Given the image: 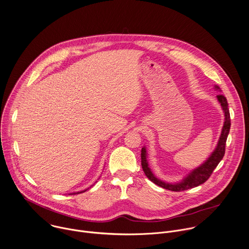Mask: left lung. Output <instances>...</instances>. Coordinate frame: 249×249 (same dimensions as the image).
<instances>
[{"mask_svg": "<svg viewBox=\"0 0 249 249\" xmlns=\"http://www.w3.org/2000/svg\"><path fill=\"white\" fill-rule=\"evenodd\" d=\"M216 97L223 107V110L225 113V122H224V126L222 129V133H221L218 144H217L214 152L211 155V157L207 160V162H205L198 169L194 170L185 179H183V181H181L179 183H176V184L165 183V182L159 180L158 178H156L153 176V174L151 173L150 169L148 168V164H147V160H146V151H145V148L143 147V148H142V153H141L142 168L145 176L148 178V179H150L156 185L161 186L167 190L180 192V191H184V190H188V189L197 187V186L205 183L210 178V177L213 173L214 169L217 167L219 162L223 159V156L225 154L226 141H227V138H228V135L230 132V127H231V119H230V112H229L227 99L222 94H219Z\"/></svg>", "mask_w": 249, "mask_h": 249, "instance_id": "1", "label": "left lung"}]
</instances>
